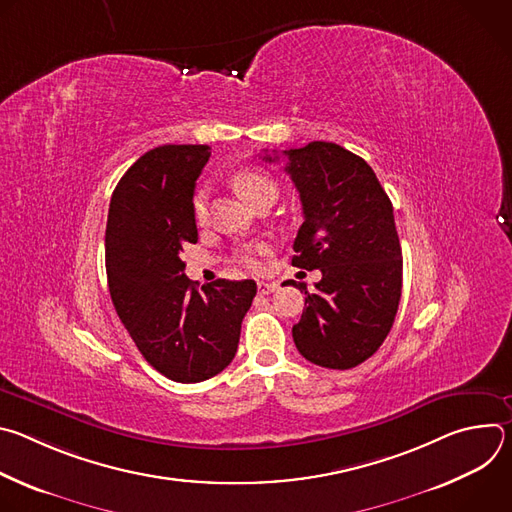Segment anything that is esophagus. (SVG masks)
I'll return each instance as SVG.
<instances>
[{"mask_svg":"<svg viewBox=\"0 0 512 512\" xmlns=\"http://www.w3.org/2000/svg\"><path fill=\"white\" fill-rule=\"evenodd\" d=\"M257 289H259V294H261V296H269V294H273V291L277 289V283L259 281V283H257Z\"/></svg>","mask_w":512,"mask_h":512,"instance_id":"1","label":"esophagus"}]
</instances>
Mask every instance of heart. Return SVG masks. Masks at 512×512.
<instances>
[{"instance_id": "b5f03b06", "label": "heart", "mask_w": 512, "mask_h": 512, "mask_svg": "<svg viewBox=\"0 0 512 512\" xmlns=\"http://www.w3.org/2000/svg\"><path fill=\"white\" fill-rule=\"evenodd\" d=\"M233 184L239 190V194L251 202L253 206L265 202V200H275L277 198V182L273 180L271 174H267L265 170L259 168H241L239 172H235L233 176ZM192 210L198 223H204L208 218V186H202L196 190L194 198H192ZM269 255V245L267 243H253L247 245L239 251L237 261L243 263L245 267L257 271L261 269V259Z\"/></svg>"}]
</instances>
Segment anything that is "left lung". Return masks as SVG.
Here are the masks:
<instances>
[{
  "label": "left lung",
  "mask_w": 512,
  "mask_h": 512,
  "mask_svg": "<svg viewBox=\"0 0 512 512\" xmlns=\"http://www.w3.org/2000/svg\"><path fill=\"white\" fill-rule=\"evenodd\" d=\"M283 156L304 208L291 265L322 271L314 291L285 281L306 294L291 334L306 360L346 371L379 350L397 316L403 259L393 204L373 168L342 145L312 141Z\"/></svg>",
  "instance_id": "left-lung-1"
}]
</instances>
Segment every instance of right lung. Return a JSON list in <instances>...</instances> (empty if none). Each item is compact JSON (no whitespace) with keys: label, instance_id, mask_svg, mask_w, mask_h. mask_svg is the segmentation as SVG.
I'll return each mask as SVG.
<instances>
[{"label":"right lung","instance_id":"1","mask_svg":"<svg viewBox=\"0 0 512 512\" xmlns=\"http://www.w3.org/2000/svg\"><path fill=\"white\" fill-rule=\"evenodd\" d=\"M208 145L145 152L113 190L105 265L113 306L152 367L176 383H200L229 367L257 294L253 279H216L198 289L182 247L198 241L194 186Z\"/></svg>","mask_w":512,"mask_h":512}]
</instances>
